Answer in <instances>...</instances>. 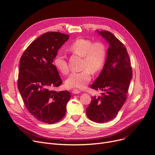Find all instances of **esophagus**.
Masks as SVG:
<instances>
[{
    "instance_id": "34e87169",
    "label": "esophagus",
    "mask_w": 155,
    "mask_h": 155,
    "mask_svg": "<svg viewBox=\"0 0 155 155\" xmlns=\"http://www.w3.org/2000/svg\"><path fill=\"white\" fill-rule=\"evenodd\" d=\"M72 93L73 94H77L80 93V91L79 90H78V89H74V90L72 91Z\"/></svg>"
}]
</instances>
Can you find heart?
I'll return each mask as SVG.
<instances>
[{"mask_svg":"<svg viewBox=\"0 0 155 155\" xmlns=\"http://www.w3.org/2000/svg\"><path fill=\"white\" fill-rule=\"evenodd\" d=\"M68 51L74 54L83 58L82 71L72 73L65 80L68 88L83 89L91 80V73L95 74L102 69L106 58L105 45L101 42L93 43L85 38H78L68 48ZM56 68L62 74H67L69 71L65 56L58 53L54 60Z\"/></svg>","mask_w":155,"mask_h":155,"instance_id":"heart-1","label":"heart"}]
</instances>
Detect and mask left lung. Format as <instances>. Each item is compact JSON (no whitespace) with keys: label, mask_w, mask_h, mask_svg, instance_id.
I'll return each instance as SVG.
<instances>
[{"label":"left lung","mask_w":155,"mask_h":155,"mask_svg":"<svg viewBox=\"0 0 155 155\" xmlns=\"http://www.w3.org/2000/svg\"><path fill=\"white\" fill-rule=\"evenodd\" d=\"M96 32L109 47L103 70L91 88L101 90L103 93L100 96L92 97L86 114L93 122L103 124L115 118L125 103L132 71L124 44L110 31L96 30Z\"/></svg>","instance_id":"left-lung-1"}]
</instances>
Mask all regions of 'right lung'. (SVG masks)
I'll list each match as a JSON object with an SVG mask.
<instances>
[{"instance_id":"right-lung-1","label":"right lung","mask_w":155,"mask_h":155,"mask_svg":"<svg viewBox=\"0 0 155 155\" xmlns=\"http://www.w3.org/2000/svg\"><path fill=\"white\" fill-rule=\"evenodd\" d=\"M70 35L48 32L32 42L20 59L18 87L28 111L38 120L54 124L65 115L68 91H51L62 80L53 59Z\"/></svg>"}]
</instances>
